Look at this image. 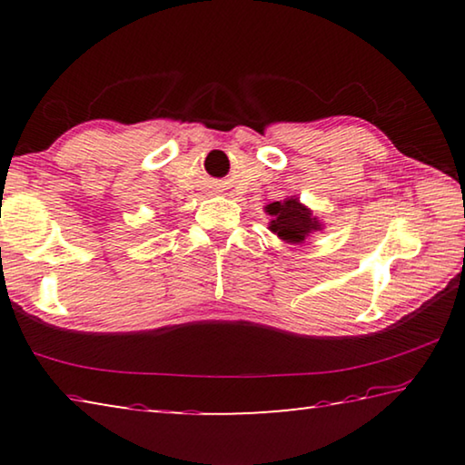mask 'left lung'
Listing matches in <instances>:
<instances>
[{"label":"left lung","mask_w":465,"mask_h":465,"mask_svg":"<svg viewBox=\"0 0 465 465\" xmlns=\"http://www.w3.org/2000/svg\"><path fill=\"white\" fill-rule=\"evenodd\" d=\"M264 213L271 215L269 230L287 243H303L312 233L324 230V223L313 215L308 204L299 201V196L266 204Z\"/></svg>","instance_id":"8db88e82"}]
</instances>
